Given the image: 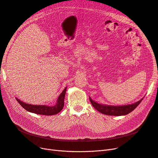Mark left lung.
Instances as JSON below:
<instances>
[{
  "label": "left lung",
  "instance_id": "1",
  "mask_svg": "<svg viewBox=\"0 0 158 158\" xmlns=\"http://www.w3.org/2000/svg\"><path fill=\"white\" fill-rule=\"evenodd\" d=\"M141 99L140 101H138L135 103L131 105H126V106H107V105L99 104L95 102L89 98V101L92 103L93 107L97 109L98 111L103 114H107V115H112V116H121L125 115L128 113L132 112L138 105L142 101Z\"/></svg>",
  "mask_w": 158,
  "mask_h": 158
}]
</instances>
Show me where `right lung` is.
I'll use <instances>...</instances> for the list:
<instances>
[{
	"mask_svg": "<svg viewBox=\"0 0 158 158\" xmlns=\"http://www.w3.org/2000/svg\"><path fill=\"white\" fill-rule=\"evenodd\" d=\"M66 87L64 89L63 92L60 94L59 96L57 102L54 106H35V105H31L26 103L20 101V99L16 98L17 102L21 105V106L25 109L26 111L33 113L35 114H43V115H53V114L59 113L64 107V100L66 94Z\"/></svg>",
	"mask_w": 158,
	"mask_h": 158,
	"instance_id": "right-lung-1",
	"label": "right lung"
}]
</instances>
